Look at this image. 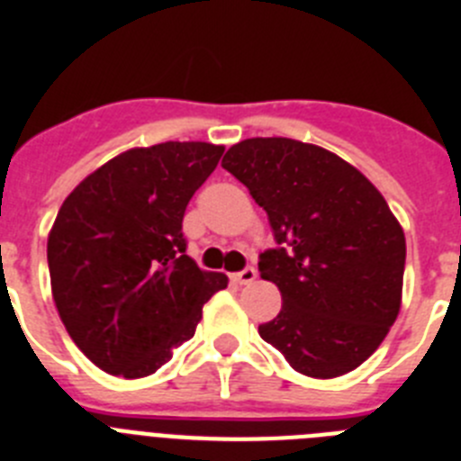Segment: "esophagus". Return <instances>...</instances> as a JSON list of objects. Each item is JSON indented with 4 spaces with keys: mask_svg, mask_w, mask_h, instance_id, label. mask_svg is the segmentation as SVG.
<instances>
[{
    "mask_svg": "<svg viewBox=\"0 0 461 461\" xmlns=\"http://www.w3.org/2000/svg\"><path fill=\"white\" fill-rule=\"evenodd\" d=\"M254 279H256V267L254 266H247L244 270L235 272V275H233V281H238V284H251Z\"/></svg>",
    "mask_w": 461,
    "mask_h": 461,
    "instance_id": "obj_1",
    "label": "esophagus"
}]
</instances>
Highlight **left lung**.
<instances>
[{"mask_svg":"<svg viewBox=\"0 0 461 461\" xmlns=\"http://www.w3.org/2000/svg\"><path fill=\"white\" fill-rule=\"evenodd\" d=\"M221 166L267 212L276 242L258 270L279 288L281 312L258 335L304 376L360 367L402 304L406 240L381 191L337 154L291 138H247Z\"/></svg>","mask_w":461,"mask_h":461,"instance_id":"obj_1","label":"left lung"}]
</instances>
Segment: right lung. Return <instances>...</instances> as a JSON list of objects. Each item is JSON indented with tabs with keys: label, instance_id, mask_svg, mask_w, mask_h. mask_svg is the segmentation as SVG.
Listing matches in <instances>:
<instances>
[{
	"label": "right lung",
	"instance_id": "obj_1",
	"mask_svg": "<svg viewBox=\"0 0 461 461\" xmlns=\"http://www.w3.org/2000/svg\"><path fill=\"white\" fill-rule=\"evenodd\" d=\"M221 145L161 142L110 158L62 203L48 238L64 328L113 376L157 372L195 332L228 276L186 256L182 219Z\"/></svg>",
	"mask_w": 461,
	"mask_h": 461
}]
</instances>
